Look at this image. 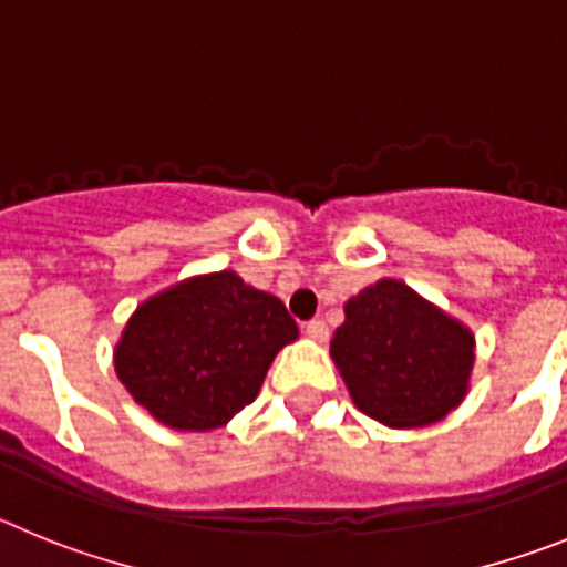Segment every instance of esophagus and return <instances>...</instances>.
Listing matches in <instances>:
<instances>
[{
	"instance_id": "34e87169",
	"label": "esophagus",
	"mask_w": 567,
	"mask_h": 567,
	"mask_svg": "<svg viewBox=\"0 0 567 567\" xmlns=\"http://www.w3.org/2000/svg\"><path fill=\"white\" fill-rule=\"evenodd\" d=\"M303 332H307V338L318 340V343H323L329 338V329L323 320H309V323H303Z\"/></svg>"
}]
</instances>
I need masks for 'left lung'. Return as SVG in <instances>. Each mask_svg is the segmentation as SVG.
I'll return each mask as SVG.
<instances>
[{"instance_id":"obj_1","label":"left lung","mask_w":567,"mask_h":567,"mask_svg":"<svg viewBox=\"0 0 567 567\" xmlns=\"http://www.w3.org/2000/svg\"><path fill=\"white\" fill-rule=\"evenodd\" d=\"M343 312L329 352L360 412L389 429H423L463 403L474 334L460 320L394 278L346 300Z\"/></svg>"}]
</instances>
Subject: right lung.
I'll list each match as a JSON object with an SVG mask.
<instances>
[{
  "instance_id": "add662e5",
  "label": "right lung",
  "mask_w": 567,
  "mask_h": 567,
  "mask_svg": "<svg viewBox=\"0 0 567 567\" xmlns=\"http://www.w3.org/2000/svg\"><path fill=\"white\" fill-rule=\"evenodd\" d=\"M298 323L275 295L233 269L195 275L135 309L115 343V374L158 423L221 429L252 403Z\"/></svg>"
}]
</instances>
